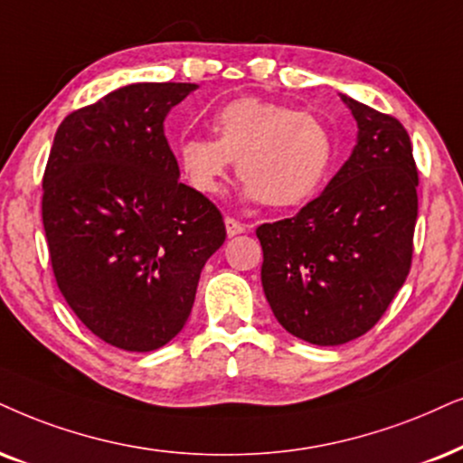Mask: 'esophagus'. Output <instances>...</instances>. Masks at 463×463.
Returning a JSON list of instances; mask_svg holds the SVG:
<instances>
[{"label": "esophagus", "mask_w": 463, "mask_h": 463, "mask_svg": "<svg viewBox=\"0 0 463 463\" xmlns=\"http://www.w3.org/2000/svg\"><path fill=\"white\" fill-rule=\"evenodd\" d=\"M224 224H226V232H228V237L241 235V232L248 231V226H245L243 222L235 220V218H226V220H224Z\"/></svg>", "instance_id": "1"}]
</instances>
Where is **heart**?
Wrapping results in <instances>:
<instances>
[{"label":"heart","instance_id":"1","mask_svg":"<svg viewBox=\"0 0 463 463\" xmlns=\"http://www.w3.org/2000/svg\"><path fill=\"white\" fill-rule=\"evenodd\" d=\"M215 140L185 138L179 145L184 179L198 194H218L231 162H237L245 194L269 207H295L323 185L333 140L318 117L286 104L245 96L213 117Z\"/></svg>","mask_w":463,"mask_h":463}]
</instances>
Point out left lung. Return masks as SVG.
I'll use <instances>...</instances> for the list:
<instances>
[{"label": "left lung", "instance_id": "obj_1", "mask_svg": "<svg viewBox=\"0 0 463 463\" xmlns=\"http://www.w3.org/2000/svg\"><path fill=\"white\" fill-rule=\"evenodd\" d=\"M359 138L323 194L295 218L260 224L262 288L295 337L337 346L383 318L412 265L419 173L393 115L342 96Z\"/></svg>", "mask_w": 463, "mask_h": 463}]
</instances>
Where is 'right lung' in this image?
Here are the masks:
<instances>
[{"label":"right lung","instance_id":"add662e5","mask_svg":"<svg viewBox=\"0 0 463 463\" xmlns=\"http://www.w3.org/2000/svg\"><path fill=\"white\" fill-rule=\"evenodd\" d=\"M194 83H137L72 110L43 177L51 267L79 320L128 353L184 329L209 256L224 243L220 209L179 181L164 117Z\"/></svg>","mask_w":463,"mask_h":463}]
</instances>
